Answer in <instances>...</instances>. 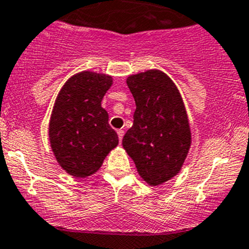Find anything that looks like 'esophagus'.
Listing matches in <instances>:
<instances>
[{"mask_svg": "<svg viewBox=\"0 0 249 249\" xmlns=\"http://www.w3.org/2000/svg\"><path fill=\"white\" fill-rule=\"evenodd\" d=\"M117 132H118V136H119V141H120V142H122L123 136H124V130L119 129V130H117Z\"/></svg>", "mask_w": 249, "mask_h": 249, "instance_id": "obj_1", "label": "esophagus"}]
</instances>
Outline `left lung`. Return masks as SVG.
<instances>
[{
  "label": "left lung",
  "mask_w": 249,
  "mask_h": 249,
  "mask_svg": "<svg viewBox=\"0 0 249 249\" xmlns=\"http://www.w3.org/2000/svg\"><path fill=\"white\" fill-rule=\"evenodd\" d=\"M127 87L136 103L134 124L123 147L148 185L168 182L182 171L192 145V131L179 89L157 69L130 75Z\"/></svg>",
  "instance_id": "left-lung-1"
}]
</instances>
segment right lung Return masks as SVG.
Masks as SVG:
<instances>
[{"instance_id":"1","label":"right lung","mask_w":249,"mask_h":249,"mask_svg":"<svg viewBox=\"0 0 249 249\" xmlns=\"http://www.w3.org/2000/svg\"><path fill=\"white\" fill-rule=\"evenodd\" d=\"M113 85L107 73L81 71L65 82L49 120V141L59 166L75 178L96 173L119 143L102 99Z\"/></svg>"}]
</instances>
